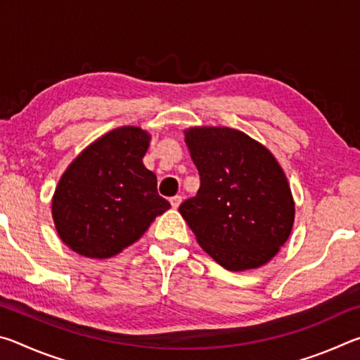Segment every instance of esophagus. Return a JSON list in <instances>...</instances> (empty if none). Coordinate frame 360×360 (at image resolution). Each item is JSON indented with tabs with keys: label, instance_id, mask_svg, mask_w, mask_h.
Instances as JSON below:
<instances>
[{
	"label": "esophagus",
	"instance_id": "esophagus-1",
	"mask_svg": "<svg viewBox=\"0 0 360 360\" xmlns=\"http://www.w3.org/2000/svg\"><path fill=\"white\" fill-rule=\"evenodd\" d=\"M181 202H182V197H181V195H176V197H172V198H169V203H172V208H174V210H178V208H179Z\"/></svg>",
	"mask_w": 360,
	"mask_h": 360
}]
</instances>
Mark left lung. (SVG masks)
<instances>
[{
	"instance_id": "left-lung-1",
	"label": "left lung",
	"mask_w": 360,
	"mask_h": 360,
	"mask_svg": "<svg viewBox=\"0 0 360 360\" xmlns=\"http://www.w3.org/2000/svg\"><path fill=\"white\" fill-rule=\"evenodd\" d=\"M184 136L200 188L179 212L198 245L230 271L268 264L289 240L295 219L294 197L276 157L229 127H191Z\"/></svg>"
}]
</instances>
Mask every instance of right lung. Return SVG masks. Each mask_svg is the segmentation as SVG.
Wrapping results in <instances>:
<instances>
[{"instance_id": "obj_1", "label": "right lung", "mask_w": 360, "mask_h": 360, "mask_svg": "<svg viewBox=\"0 0 360 360\" xmlns=\"http://www.w3.org/2000/svg\"><path fill=\"white\" fill-rule=\"evenodd\" d=\"M150 133L114 129L89 144L60 178L52 219L66 246L90 259H109L144 235L169 208L157 176L144 167Z\"/></svg>"}]
</instances>
